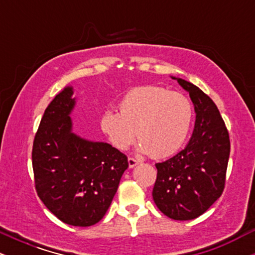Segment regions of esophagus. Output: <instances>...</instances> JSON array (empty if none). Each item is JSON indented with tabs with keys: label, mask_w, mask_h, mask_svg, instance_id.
Returning a JSON list of instances; mask_svg holds the SVG:
<instances>
[{
	"label": "esophagus",
	"mask_w": 255,
	"mask_h": 255,
	"mask_svg": "<svg viewBox=\"0 0 255 255\" xmlns=\"http://www.w3.org/2000/svg\"><path fill=\"white\" fill-rule=\"evenodd\" d=\"M137 163H139V160L135 159V158L128 157V165H129V168H134Z\"/></svg>",
	"instance_id": "34e87169"
}]
</instances>
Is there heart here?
Returning <instances> with one entry per match:
<instances>
[{"label": "heart", "mask_w": 255, "mask_h": 255, "mask_svg": "<svg viewBox=\"0 0 255 255\" xmlns=\"http://www.w3.org/2000/svg\"><path fill=\"white\" fill-rule=\"evenodd\" d=\"M192 120L193 107L186 96L148 85L126 93L120 102V113L107 109L99 124L114 147L128 148L137 133L140 150L153 158H164L183 145Z\"/></svg>", "instance_id": "obj_1"}]
</instances>
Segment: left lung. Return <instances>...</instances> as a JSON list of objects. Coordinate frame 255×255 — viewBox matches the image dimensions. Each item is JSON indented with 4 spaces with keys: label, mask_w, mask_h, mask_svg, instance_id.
Masks as SVG:
<instances>
[{
    "label": "left lung",
    "mask_w": 255,
    "mask_h": 255,
    "mask_svg": "<svg viewBox=\"0 0 255 255\" xmlns=\"http://www.w3.org/2000/svg\"><path fill=\"white\" fill-rule=\"evenodd\" d=\"M176 80L194 104V131L182 151L156 164L152 197L169 218L189 221L206 212L223 193L230 139L212 99L189 81Z\"/></svg>",
    "instance_id": "8db88e82"
}]
</instances>
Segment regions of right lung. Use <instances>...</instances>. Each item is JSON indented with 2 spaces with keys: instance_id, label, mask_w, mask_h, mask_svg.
Returning a JSON list of instances; mask_svg holds the SVG:
<instances>
[{
  "instance_id": "obj_1",
  "label": "right lung",
  "mask_w": 255,
  "mask_h": 255,
  "mask_svg": "<svg viewBox=\"0 0 255 255\" xmlns=\"http://www.w3.org/2000/svg\"><path fill=\"white\" fill-rule=\"evenodd\" d=\"M72 95V87H66L40 120L32 147L34 187L60 221L90 227L107 213L128 160L107 142L87 141L73 133Z\"/></svg>"
}]
</instances>
